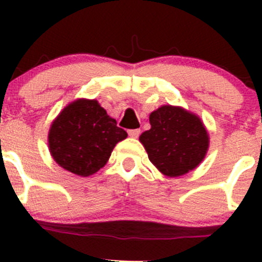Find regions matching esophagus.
<instances>
[{
    "label": "esophagus",
    "mask_w": 262,
    "mask_h": 262,
    "mask_svg": "<svg viewBox=\"0 0 262 262\" xmlns=\"http://www.w3.org/2000/svg\"><path fill=\"white\" fill-rule=\"evenodd\" d=\"M128 134L132 138H137L141 134V129H130V130H128Z\"/></svg>",
    "instance_id": "obj_1"
}]
</instances>
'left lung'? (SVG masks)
Listing matches in <instances>:
<instances>
[{
  "mask_svg": "<svg viewBox=\"0 0 262 262\" xmlns=\"http://www.w3.org/2000/svg\"><path fill=\"white\" fill-rule=\"evenodd\" d=\"M149 123L150 129L142 133L139 141L163 175H185L205 157L209 138L196 115L165 105L149 115Z\"/></svg>",
  "mask_w": 262,
  "mask_h": 262,
  "instance_id": "left-lung-1",
  "label": "left lung"
}]
</instances>
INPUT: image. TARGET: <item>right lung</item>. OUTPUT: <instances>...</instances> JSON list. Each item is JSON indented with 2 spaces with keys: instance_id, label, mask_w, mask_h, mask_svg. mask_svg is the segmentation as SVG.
<instances>
[{
  "instance_id": "obj_1",
  "label": "right lung",
  "mask_w": 262,
  "mask_h": 262,
  "mask_svg": "<svg viewBox=\"0 0 262 262\" xmlns=\"http://www.w3.org/2000/svg\"><path fill=\"white\" fill-rule=\"evenodd\" d=\"M126 136L96 100H77L53 121L49 149L58 165L86 178L104 167L115 144Z\"/></svg>"
}]
</instances>
